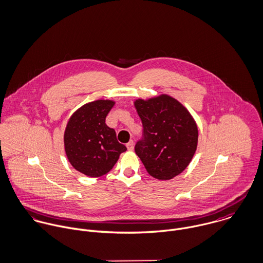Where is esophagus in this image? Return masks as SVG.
Masks as SVG:
<instances>
[{
	"instance_id": "obj_1",
	"label": "esophagus",
	"mask_w": 263,
	"mask_h": 263,
	"mask_svg": "<svg viewBox=\"0 0 263 263\" xmlns=\"http://www.w3.org/2000/svg\"><path fill=\"white\" fill-rule=\"evenodd\" d=\"M134 146H135V144H134L133 141H129V142L126 144V148H127V150H129V151H133V150H134Z\"/></svg>"
}]
</instances>
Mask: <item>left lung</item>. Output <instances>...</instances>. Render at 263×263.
I'll return each instance as SVG.
<instances>
[{"label":"left lung","mask_w":263,"mask_h":263,"mask_svg":"<svg viewBox=\"0 0 263 263\" xmlns=\"http://www.w3.org/2000/svg\"><path fill=\"white\" fill-rule=\"evenodd\" d=\"M135 107L143 123V138L135 151L148 174L161 180L181 174L198 144V127L191 113L168 95L138 99Z\"/></svg>","instance_id":"1"}]
</instances>
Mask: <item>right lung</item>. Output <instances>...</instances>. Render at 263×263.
Masks as SVG:
<instances>
[{
  "mask_svg": "<svg viewBox=\"0 0 263 263\" xmlns=\"http://www.w3.org/2000/svg\"><path fill=\"white\" fill-rule=\"evenodd\" d=\"M111 100H97L79 108L69 118L64 133V148L70 164L80 173L99 177L109 173L126 147L105 123L114 106Z\"/></svg>",
  "mask_w": 263,
  "mask_h": 263,
  "instance_id": "obj_1",
  "label": "right lung"
}]
</instances>
